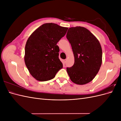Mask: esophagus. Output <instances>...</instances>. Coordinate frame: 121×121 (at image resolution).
<instances>
[{"label":"esophagus","mask_w":121,"mask_h":121,"mask_svg":"<svg viewBox=\"0 0 121 121\" xmlns=\"http://www.w3.org/2000/svg\"><path fill=\"white\" fill-rule=\"evenodd\" d=\"M66 60H63V64H64V65H65V62H66Z\"/></svg>","instance_id":"obj_1"}]
</instances>
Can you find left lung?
Instances as JSON below:
<instances>
[{"instance_id": "8db88e82", "label": "left lung", "mask_w": 121, "mask_h": 121, "mask_svg": "<svg viewBox=\"0 0 121 121\" xmlns=\"http://www.w3.org/2000/svg\"><path fill=\"white\" fill-rule=\"evenodd\" d=\"M67 38L71 44L74 64L67 68L71 81L78 85L91 82L98 73L102 64V49L98 39L83 27L69 29Z\"/></svg>"}]
</instances>
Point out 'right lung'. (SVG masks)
I'll list each match as a JSON object with an SVG mask.
<instances>
[{
  "mask_svg": "<svg viewBox=\"0 0 121 121\" xmlns=\"http://www.w3.org/2000/svg\"><path fill=\"white\" fill-rule=\"evenodd\" d=\"M68 28L54 23H45L32 33L25 49L24 60L30 74L38 81H48L63 68L56 44Z\"/></svg>",
  "mask_w": 121,
  "mask_h": 121,
  "instance_id": "obj_1",
  "label": "right lung"
}]
</instances>
